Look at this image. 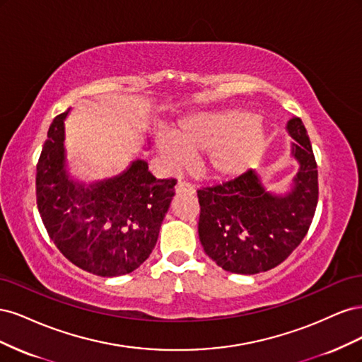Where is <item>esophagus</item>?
<instances>
[{"label":"esophagus","mask_w":362,"mask_h":362,"mask_svg":"<svg viewBox=\"0 0 362 362\" xmlns=\"http://www.w3.org/2000/svg\"><path fill=\"white\" fill-rule=\"evenodd\" d=\"M175 192H177L178 194L180 193H190L192 194V193H194V187L187 181H178L177 187H175Z\"/></svg>","instance_id":"34e87169"}]
</instances>
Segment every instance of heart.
I'll return each mask as SVG.
<instances>
[{"instance_id": "heart-1", "label": "heart", "mask_w": 362, "mask_h": 362, "mask_svg": "<svg viewBox=\"0 0 362 362\" xmlns=\"http://www.w3.org/2000/svg\"><path fill=\"white\" fill-rule=\"evenodd\" d=\"M266 131L246 110L201 112L181 119L172 136H158L157 146L170 166L181 168L190 154L205 151L204 168L214 178L233 180L258 160Z\"/></svg>"}]
</instances>
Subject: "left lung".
I'll return each instance as SVG.
<instances>
[{
  "mask_svg": "<svg viewBox=\"0 0 362 362\" xmlns=\"http://www.w3.org/2000/svg\"><path fill=\"white\" fill-rule=\"evenodd\" d=\"M287 129L299 163L287 194L267 192L254 170L198 190L199 240L226 272L255 275L276 267L308 233L319 201L317 163L302 120L290 119Z\"/></svg>",
  "mask_w": 362,
  "mask_h": 362,
  "instance_id": "8db88e82",
  "label": "left lung"
}]
</instances>
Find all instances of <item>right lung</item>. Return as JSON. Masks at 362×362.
<instances>
[{"instance_id": "obj_1", "label": "right lung", "mask_w": 362, "mask_h": 362, "mask_svg": "<svg viewBox=\"0 0 362 362\" xmlns=\"http://www.w3.org/2000/svg\"><path fill=\"white\" fill-rule=\"evenodd\" d=\"M54 117L36 168L37 208L48 235L72 264L98 276L136 270L154 249L177 180H157L136 160L117 177L86 185L69 178L64 119Z\"/></svg>"}]
</instances>
